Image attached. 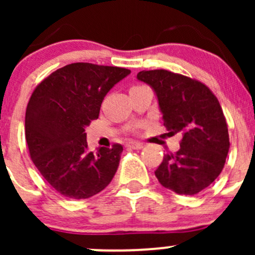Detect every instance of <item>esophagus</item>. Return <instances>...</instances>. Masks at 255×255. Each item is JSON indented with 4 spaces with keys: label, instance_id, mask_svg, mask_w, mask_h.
<instances>
[{
    "label": "esophagus",
    "instance_id": "obj_1",
    "mask_svg": "<svg viewBox=\"0 0 255 255\" xmlns=\"http://www.w3.org/2000/svg\"><path fill=\"white\" fill-rule=\"evenodd\" d=\"M127 148L128 149H142L143 148V144L142 143H138V142H128L127 143Z\"/></svg>",
    "mask_w": 255,
    "mask_h": 255
}]
</instances>
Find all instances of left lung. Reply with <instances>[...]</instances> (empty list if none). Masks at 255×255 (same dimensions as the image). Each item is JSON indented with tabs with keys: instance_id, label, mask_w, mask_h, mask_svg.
<instances>
[{
	"instance_id": "left-lung-1",
	"label": "left lung",
	"mask_w": 255,
	"mask_h": 255,
	"mask_svg": "<svg viewBox=\"0 0 255 255\" xmlns=\"http://www.w3.org/2000/svg\"><path fill=\"white\" fill-rule=\"evenodd\" d=\"M137 79L155 94L169 133L182 134L179 150L164 155L156 179L179 195L199 194L220 175L230 150L217 97L202 82L168 70L140 71Z\"/></svg>"
}]
</instances>
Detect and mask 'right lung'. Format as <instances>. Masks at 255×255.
<instances>
[{"label":"right lung","instance_id":"add662e5","mask_svg":"<svg viewBox=\"0 0 255 255\" xmlns=\"http://www.w3.org/2000/svg\"><path fill=\"white\" fill-rule=\"evenodd\" d=\"M130 70L74 63L43 80L25 111L30 158L54 190L69 199H89L112 181L123 146L87 149L85 128L97 120L107 92Z\"/></svg>","mask_w":255,"mask_h":255}]
</instances>
